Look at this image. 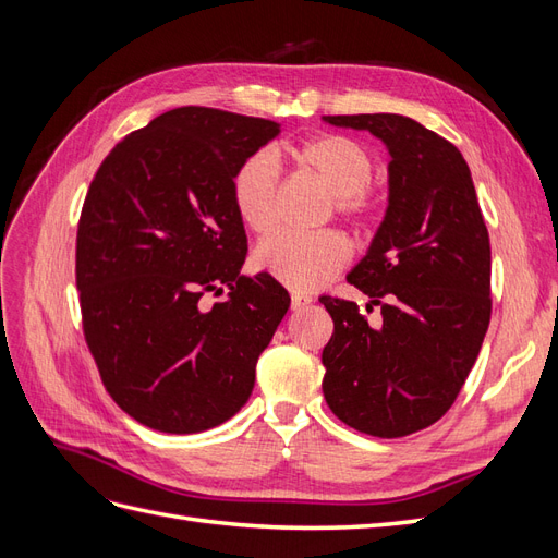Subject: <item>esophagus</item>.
I'll use <instances>...</instances> for the list:
<instances>
[{"label":"esophagus","instance_id":"esophagus-1","mask_svg":"<svg viewBox=\"0 0 558 558\" xmlns=\"http://www.w3.org/2000/svg\"><path fill=\"white\" fill-rule=\"evenodd\" d=\"M310 305H312V295L300 293V291H293V293H291V307H293L295 312L307 310Z\"/></svg>","mask_w":558,"mask_h":558}]
</instances>
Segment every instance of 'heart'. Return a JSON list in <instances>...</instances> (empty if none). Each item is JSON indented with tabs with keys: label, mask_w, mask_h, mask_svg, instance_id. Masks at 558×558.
Masks as SVG:
<instances>
[{
	"label": "heart",
	"mask_w": 558,
	"mask_h": 558,
	"mask_svg": "<svg viewBox=\"0 0 558 558\" xmlns=\"http://www.w3.org/2000/svg\"><path fill=\"white\" fill-rule=\"evenodd\" d=\"M291 158L335 195V207L353 223H367L377 214L369 191L377 160L369 148L344 134H320L289 148ZM240 221L256 234L272 232L279 205V167L267 150L240 162L230 183ZM349 260V244L340 232L277 234L256 251V267L291 289L312 291L335 277Z\"/></svg>",
	"instance_id": "1"
}]
</instances>
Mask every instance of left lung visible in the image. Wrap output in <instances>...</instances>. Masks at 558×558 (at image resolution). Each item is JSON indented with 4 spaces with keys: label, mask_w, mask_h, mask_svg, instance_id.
Returning <instances> with one entry per match:
<instances>
[{
    "label": "left lung",
    "mask_w": 558,
    "mask_h": 558,
    "mask_svg": "<svg viewBox=\"0 0 558 558\" xmlns=\"http://www.w3.org/2000/svg\"><path fill=\"white\" fill-rule=\"evenodd\" d=\"M388 150V205L347 275L381 305L373 328L356 302L318 298L335 332L324 396L347 426L402 437L435 424L459 396L492 318V244L461 150L400 113L324 116Z\"/></svg>",
    "instance_id": "left-lung-1"
}]
</instances>
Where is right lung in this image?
Instances as JSON below:
<instances>
[{
  "mask_svg": "<svg viewBox=\"0 0 558 558\" xmlns=\"http://www.w3.org/2000/svg\"><path fill=\"white\" fill-rule=\"evenodd\" d=\"M281 132L265 118L181 107L118 142L83 202L76 286L83 330L118 408L172 435L221 426L291 307L283 286L242 277L246 232L230 183ZM229 295L214 308L207 290Z\"/></svg>",
  "mask_w": 558,
  "mask_h": 558,
  "instance_id": "add662e5",
  "label": "right lung"
}]
</instances>
